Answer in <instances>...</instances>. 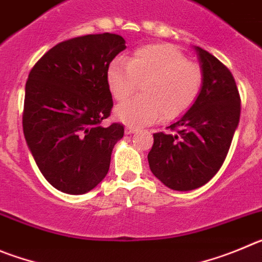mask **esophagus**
I'll use <instances>...</instances> for the list:
<instances>
[{
	"mask_svg": "<svg viewBox=\"0 0 262 262\" xmlns=\"http://www.w3.org/2000/svg\"><path fill=\"white\" fill-rule=\"evenodd\" d=\"M138 132V129L132 128V126H125V134H134Z\"/></svg>",
	"mask_w": 262,
	"mask_h": 262,
	"instance_id": "34e87169",
	"label": "esophagus"
}]
</instances>
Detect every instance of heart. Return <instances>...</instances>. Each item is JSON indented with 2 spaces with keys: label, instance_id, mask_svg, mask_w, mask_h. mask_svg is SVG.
Returning <instances> with one entry per match:
<instances>
[{
  "label": "heart",
  "instance_id": "obj_1",
  "mask_svg": "<svg viewBox=\"0 0 262 262\" xmlns=\"http://www.w3.org/2000/svg\"><path fill=\"white\" fill-rule=\"evenodd\" d=\"M105 78L116 100L130 96L142 83V96L125 100L115 110V116L129 126L147 125L162 115L166 120L180 117L194 104L202 87L199 65L167 43L138 47L128 62L115 58Z\"/></svg>",
  "mask_w": 262,
  "mask_h": 262
}]
</instances>
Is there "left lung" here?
I'll return each instance as SVG.
<instances>
[{"mask_svg": "<svg viewBox=\"0 0 262 262\" xmlns=\"http://www.w3.org/2000/svg\"><path fill=\"white\" fill-rule=\"evenodd\" d=\"M194 51L201 65V93L168 126L176 133L154 134L147 155L155 178L179 192L202 187L219 171L240 119L239 91L230 70L200 47Z\"/></svg>", "mask_w": 262, "mask_h": 262, "instance_id": "1", "label": "left lung"}]
</instances>
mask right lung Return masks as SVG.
<instances>
[{
    "instance_id": "add662e5",
    "label": "right lung",
    "mask_w": 262,
    "mask_h": 262,
    "mask_svg": "<svg viewBox=\"0 0 262 262\" xmlns=\"http://www.w3.org/2000/svg\"><path fill=\"white\" fill-rule=\"evenodd\" d=\"M126 48L116 34L74 37L40 58L26 83L23 133L52 187L68 194L90 192L108 173L124 126H103L112 110L108 65Z\"/></svg>"
}]
</instances>
